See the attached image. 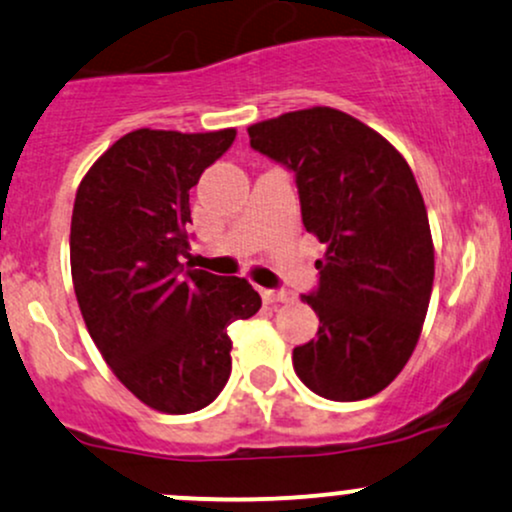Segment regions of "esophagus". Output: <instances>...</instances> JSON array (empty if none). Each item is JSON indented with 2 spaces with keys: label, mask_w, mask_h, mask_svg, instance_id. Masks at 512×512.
<instances>
[{
  "label": "esophagus",
  "mask_w": 512,
  "mask_h": 512,
  "mask_svg": "<svg viewBox=\"0 0 512 512\" xmlns=\"http://www.w3.org/2000/svg\"><path fill=\"white\" fill-rule=\"evenodd\" d=\"M260 294H262V301H265V303H284V301H291V299H294V294H291V291L260 289Z\"/></svg>",
  "instance_id": "1"
}]
</instances>
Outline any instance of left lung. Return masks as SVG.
Instances as JSON below:
<instances>
[{"label": "left lung", "mask_w": 512, "mask_h": 512, "mask_svg": "<svg viewBox=\"0 0 512 512\" xmlns=\"http://www.w3.org/2000/svg\"><path fill=\"white\" fill-rule=\"evenodd\" d=\"M257 153L296 174L301 218L325 245L318 289L301 301L318 335L294 372L328 401H362L401 374L418 345L435 279L428 211L403 155L330 106L247 128Z\"/></svg>", "instance_id": "1"}]
</instances>
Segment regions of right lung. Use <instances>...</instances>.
Segmentation results:
<instances>
[{"label": "right lung", "mask_w": 512, "mask_h": 512, "mask_svg": "<svg viewBox=\"0 0 512 512\" xmlns=\"http://www.w3.org/2000/svg\"><path fill=\"white\" fill-rule=\"evenodd\" d=\"M235 128H138L116 140L77 187L70 267L101 357L160 413L206 408L230 376L228 325L260 311L247 279L187 269L189 189L233 145Z\"/></svg>", "instance_id": "1"}]
</instances>
